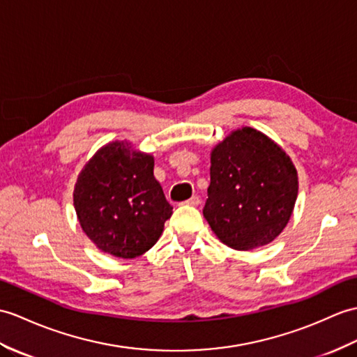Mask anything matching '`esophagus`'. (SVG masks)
Masks as SVG:
<instances>
[{
	"mask_svg": "<svg viewBox=\"0 0 357 357\" xmlns=\"http://www.w3.org/2000/svg\"><path fill=\"white\" fill-rule=\"evenodd\" d=\"M184 204L185 205H192V206H197L199 204H201V199H199V196H193V197H190L188 201H185Z\"/></svg>",
	"mask_w": 357,
	"mask_h": 357,
	"instance_id": "34e87169",
	"label": "esophagus"
}]
</instances>
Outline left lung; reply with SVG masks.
Masks as SVG:
<instances>
[{"label": "left lung", "instance_id": "1", "mask_svg": "<svg viewBox=\"0 0 357 357\" xmlns=\"http://www.w3.org/2000/svg\"><path fill=\"white\" fill-rule=\"evenodd\" d=\"M204 218L222 243L250 251L271 243L292 216L298 175L289 155L252 128H242L211 151Z\"/></svg>", "mask_w": 357, "mask_h": 357}]
</instances>
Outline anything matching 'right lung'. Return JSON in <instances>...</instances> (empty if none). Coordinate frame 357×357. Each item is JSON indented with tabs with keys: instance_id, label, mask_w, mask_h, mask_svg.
Wrapping results in <instances>:
<instances>
[{
	"instance_id": "add662e5",
	"label": "right lung",
	"mask_w": 357,
	"mask_h": 357,
	"mask_svg": "<svg viewBox=\"0 0 357 357\" xmlns=\"http://www.w3.org/2000/svg\"><path fill=\"white\" fill-rule=\"evenodd\" d=\"M74 208L98 250L135 259L158 242L173 206L153 176V156L126 141L98 149L74 187Z\"/></svg>"
}]
</instances>
